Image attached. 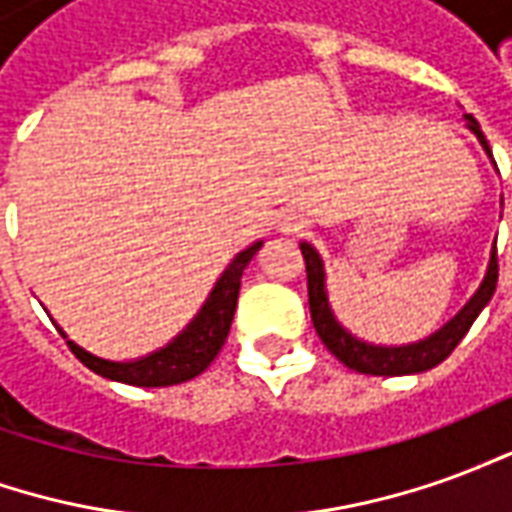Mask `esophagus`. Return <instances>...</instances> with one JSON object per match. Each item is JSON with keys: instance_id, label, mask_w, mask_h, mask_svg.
<instances>
[{"instance_id": "obj_1", "label": "esophagus", "mask_w": 512, "mask_h": 512, "mask_svg": "<svg viewBox=\"0 0 512 512\" xmlns=\"http://www.w3.org/2000/svg\"><path fill=\"white\" fill-rule=\"evenodd\" d=\"M279 227H282V233H304L307 230V219L304 216H285Z\"/></svg>"}]
</instances>
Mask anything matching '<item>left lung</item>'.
I'll list each match as a JSON object with an SVG mask.
<instances>
[{
  "instance_id": "1",
  "label": "left lung",
  "mask_w": 512,
  "mask_h": 512,
  "mask_svg": "<svg viewBox=\"0 0 512 512\" xmlns=\"http://www.w3.org/2000/svg\"><path fill=\"white\" fill-rule=\"evenodd\" d=\"M469 128L483 142L485 150L491 153V145H488V139H485V134L480 131L474 117H469ZM301 255H304V263H307V293H310V315L312 323H315V332L323 340V345L345 367H351L356 373H367V376H408V373H422V370H430V367L444 362L455 351V345L461 343L463 334L469 332V326H472L474 318L488 304V299L494 296L496 279H499V257H496L494 249L491 266H488V274H485V282L477 290V296L444 329H439L433 337H428V340H422L417 345H406V348H378V345L359 343L356 337H351L340 323L334 321L332 310H329V301H326V290H323L321 257H318V252L310 244H301Z\"/></svg>"
}]
</instances>
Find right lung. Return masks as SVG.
Here are the masks:
<instances>
[{
  "label": "right lung",
  "instance_id": "add662e5",
  "mask_svg": "<svg viewBox=\"0 0 512 512\" xmlns=\"http://www.w3.org/2000/svg\"><path fill=\"white\" fill-rule=\"evenodd\" d=\"M260 246L263 244L257 241V244H252L235 257L230 268L222 274V279L216 282L211 299L205 301L200 315L191 321L189 329L180 334L175 343H169L167 348H161L156 354L145 356L139 362H106V359H98V356L82 351L71 340H68V348H71L84 367H90L98 376L120 381V384L172 386L200 376L202 370L216 359V354L222 351L227 332H230V323H233L235 301H238V288H241V274H244V268L249 266V260L255 257Z\"/></svg>",
  "mask_w": 512,
  "mask_h": 512
}]
</instances>
